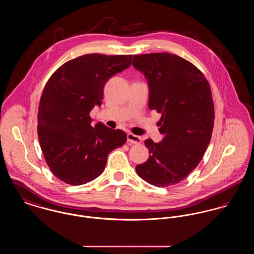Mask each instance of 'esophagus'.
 I'll return each instance as SVG.
<instances>
[{
    "instance_id": "34e87169",
    "label": "esophagus",
    "mask_w": 254,
    "mask_h": 254,
    "mask_svg": "<svg viewBox=\"0 0 254 254\" xmlns=\"http://www.w3.org/2000/svg\"><path fill=\"white\" fill-rule=\"evenodd\" d=\"M127 140H128L129 142L138 144V143H140V142H141V138H140V137H138L137 135L132 134V133H128V134H127Z\"/></svg>"
}]
</instances>
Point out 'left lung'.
<instances>
[{"label":"left lung","mask_w":254,"mask_h":254,"mask_svg":"<svg viewBox=\"0 0 254 254\" xmlns=\"http://www.w3.org/2000/svg\"><path fill=\"white\" fill-rule=\"evenodd\" d=\"M133 66L147 79L148 108L162 114L163 138L144 140L147 161L138 177L158 187L177 185L198 166L211 138L214 107L208 80L200 69L171 53L134 55Z\"/></svg>","instance_id":"8db88e82"}]
</instances>
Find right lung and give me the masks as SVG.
Wrapping results in <instances>:
<instances>
[{"mask_svg":"<svg viewBox=\"0 0 254 254\" xmlns=\"http://www.w3.org/2000/svg\"><path fill=\"white\" fill-rule=\"evenodd\" d=\"M132 55L85 54L69 60L50 76L39 106L38 135L53 175L71 185H85L105 170L109 153L122 146L127 135L89 116L101 106L104 87L128 69Z\"/></svg>","mask_w":254,"mask_h":254,"instance_id":"right-lung-1","label":"right lung"}]
</instances>
